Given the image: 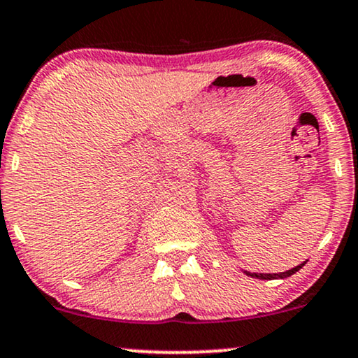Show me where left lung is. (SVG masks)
<instances>
[{
  "label": "left lung",
  "mask_w": 358,
  "mask_h": 358,
  "mask_svg": "<svg viewBox=\"0 0 358 358\" xmlns=\"http://www.w3.org/2000/svg\"><path fill=\"white\" fill-rule=\"evenodd\" d=\"M304 263H306V262H304ZM304 263H301V264H298V266H296V268H292V270H287V271H285V273H273V275H263V273H248V271H247V275L252 276V278H258V280H278V278H287V276L294 275L296 271H299L301 268L304 266Z\"/></svg>",
  "instance_id": "left-lung-1"
}]
</instances>
